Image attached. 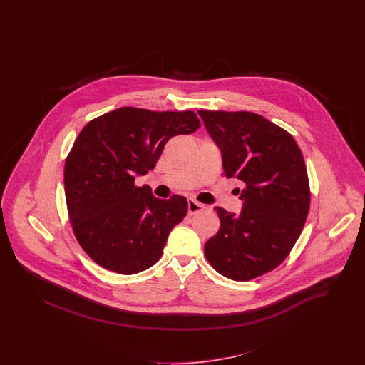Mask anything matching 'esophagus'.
Masks as SVG:
<instances>
[{
    "instance_id": "34e87169",
    "label": "esophagus",
    "mask_w": 365,
    "mask_h": 365,
    "mask_svg": "<svg viewBox=\"0 0 365 365\" xmlns=\"http://www.w3.org/2000/svg\"><path fill=\"white\" fill-rule=\"evenodd\" d=\"M204 205L202 204H200V202H197V201H194V200H189V202H187V209H189V215H194V213H197V212H201V210H204Z\"/></svg>"
}]
</instances>
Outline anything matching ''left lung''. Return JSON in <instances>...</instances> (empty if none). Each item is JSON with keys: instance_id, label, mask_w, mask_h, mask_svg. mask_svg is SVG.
Returning <instances> with one entry per match:
<instances>
[{"instance_id": "1", "label": "left lung", "mask_w": 365, "mask_h": 365, "mask_svg": "<svg viewBox=\"0 0 365 365\" xmlns=\"http://www.w3.org/2000/svg\"><path fill=\"white\" fill-rule=\"evenodd\" d=\"M198 115L222 152L225 175L243 183L240 215L215 208L220 228L205 243V257L226 278H257L289 256L305 225L311 191L304 157L286 130L261 115Z\"/></svg>"}]
</instances>
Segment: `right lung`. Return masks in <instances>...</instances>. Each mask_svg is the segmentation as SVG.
I'll return each instance as SVG.
<instances>
[{
  "label": "right lung",
  "mask_w": 365,
  "mask_h": 365,
  "mask_svg": "<svg viewBox=\"0 0 365 365\" xmlns=\"http://www.w3.org/2000/svg\"><path fill=\"white\" fill-rule=\"evenodd\" d=\"M200 125L192 110L123 106L83 127L66 160L64 189L73 234L91 260L123 275L160 260L187 200L156 198L135 176L155 168L168 139Z\"/></svg>",
  "instance_id": "add662e5"
}]
</instances>
